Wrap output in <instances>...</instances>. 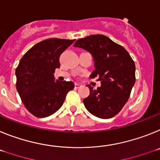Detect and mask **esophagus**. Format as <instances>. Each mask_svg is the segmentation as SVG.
Segmentation results:
<instances>
[{"instance_id": "obj_1", "label": "esophagus", "mask_w": 160, "mask_h": 160, "mask_svg": "<svg viewBox=\"0 0 160 160\" xmlns=\"http://www.w3.org/2000/svg\"><path fill=\"white\" fill-rule=\"evenodd\" d=\"M80 87H81V84H77V83H76V84H75V88H80Z\"/></svg>"}]
</instances>
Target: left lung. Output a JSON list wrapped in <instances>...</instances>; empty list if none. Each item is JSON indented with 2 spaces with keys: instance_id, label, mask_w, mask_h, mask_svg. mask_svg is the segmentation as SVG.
<instances>
[{
  "instance_id": "left-lung-1",
  "label": "left lung",
  "mask_w": 160,
  "mask_h": 160,
  "mask_svg": "<svg viewBox=\"0 0 160 160\" xmlns=\"http://www.w3.org/2000/svg\"><path fill=\"white\" fill-rule=\"evenodd\" d=\"M88 51L95 70L90 78L98 77L101 87L88 85L90 94L83 100L87 110L100 118H111L122 110L135 83V64L124 47L102 34L87 36L73 45Z\"/></svg>"
}]
</instances>
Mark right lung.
<instances>
[{"mask_svg": "<svg viewBox=\"0 0 160 160\" xmlns=\"http://www.w3.org/2000/svg\"><path fill=\"white\" fill-rule=\"evenodd\" d=\"M75 40L49 38L31 47L16 69V88L26 109L38 118L53 114L74 88L72 81L55 80L59 56Z\"/></svg>", "mask_w": 160, "mask_h": 160, "instance_id": "1", "label": "right lung"}]
</instances>
